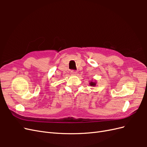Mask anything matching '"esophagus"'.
Listing matches in <instances>:
<instances>
[{
  "label": "esophagus",
  "instance_id": "1",
  "mask_svg": "<svg viewBox=\"0 0 147 147\" xmlns=\"http://www.w3.org/2000/svg\"><path fill=\"white\" fill-rule=\"evenodd\" d=\"M71 74H72V75H76V74L77 73V72L76 70H71Z\"/></svg>",
  "mask_w": 147,
  "mask_h": 147
}]
</instances>
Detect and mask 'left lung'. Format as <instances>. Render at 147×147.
<instances>
[{
    "instance_id": "8db88e82",
    "label": "left lung",
    "mask_w": 147,
    "mask_h": 147,
    "mask_svg": "<svg viewBox=\"0 0 147 147\" xmlns=\"http://www.w3.org/2000/svg\"><path fill=\"white\" fill-rule=\"evenodd\" d=\"M97 82H90V85L91 86H96V83Z\"/></svg>"
}]
</instances>
